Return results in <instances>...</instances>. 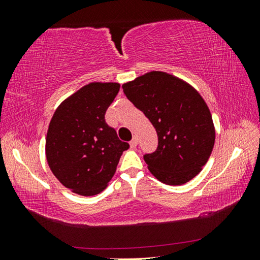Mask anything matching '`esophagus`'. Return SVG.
Returning a JSON list of instances; mask_svg holds the SVG:
<instances>
[{"label":"esophagus","instance_id":"esophagus-1","mask_svg":"<svg viewBox=\"0 0 260 260\" xmlns=\"http://www.w3.org/2000/svg\"><path fill=\"white\" fill-rule=\"evenodd\" d=\"M129 146H131L132 149H134L136 146H138V139L133 138V140H132L131 142H129Z\"/></svg>","mask_w":260,"mask_h":260}]
</instances>
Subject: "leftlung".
<instances>
[{"label": "left lung", "mask_w": 260, "mask_h": 260, "mask_svg": "<svg viewBox=\"0 0 260 260\" xmlns=\"http://www.w3.org/2000/svg\"><path fill=\"white\" fill-rule=\"evenodd\" d=\"M122 89L157 132L156 151L143 156L153 177L171 186L195 178L208 162L215 140L212 116L199 91L160 71L126 82Z\"/></svg>", "instance_id": "left-lung-1"}]
</instances>
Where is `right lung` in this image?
I'll list each match as a JSON object with an SVG mask.
<instances>
[{"mask_svg":"<svg viewBox=\"0 0 260 260\" xmlns=\"http://www.w3.org/2000/svg\"><path fill=\"white\" fill-rule=\"evenodd\" d=\"M120 85L90 82L59 104L46 138L51 172L64 187L82 196L107 188L122 152L129 148L105 122V112Z\"/></svg>","mask_w":260,"mask_h":260,"instance_id":"right-lung-1","label":"right lung"}]
</instances>
